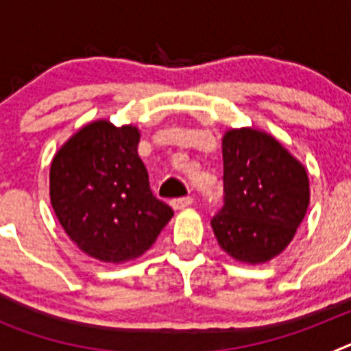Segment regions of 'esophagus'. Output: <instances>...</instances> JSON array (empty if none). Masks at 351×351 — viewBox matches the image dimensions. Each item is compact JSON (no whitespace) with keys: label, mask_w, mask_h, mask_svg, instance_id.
<instances>
[{"label":"esophagus","mask_w":351,"mask_h":351,"mask_svg":"<svg viewBox=\"0 0 351 351\" xmlns=\"http://www.w3.org/2000/svg\"><path fill=\"white\" fill-rule=\"evenodd\" d=\"M191 204H193V198L191 197H181V198H173L172 200V207L176 210L186 209V207L191 206Z\"/></svg>","instance_id":"esophagus-1"}]
</instances>
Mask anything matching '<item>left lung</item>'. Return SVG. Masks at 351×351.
I'll list each match as a JSON object with an SVG mask.
<instances>
[{"instance_id":"8db88e82","label":"left lung","mask_w":351,"mask_h":351,"mask_svg":"<svg viewBox=\"0 0 351 351\" xmlns=\"http://www.w3.org/2000/svg\"><path fill=\"white\" fill-rule=\"evenodd\" d=\"M225 206L210 225L226 255L265 263L291 243L309 206L306 167L271 133L230 128L221 141Z\"/></svg>"}]
</instances>
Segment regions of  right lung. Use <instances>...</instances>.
<instances>
[{"mask_svg":"<svg viewBox=\"0 0 351 351\" xmlns=\"http://www.w3.org/2000/svg\"><path fill=\"white\" fill-rule=\"evenodd\" d=\"M137 126L96 119L54 154L49 195L71 243L91 258L125 263L144 255L173 216L149 188Z\"/></svg>","mask_w":351,"mask_h":351,"instance_id":"obj_1","label":"right lung"}]
</instances>
